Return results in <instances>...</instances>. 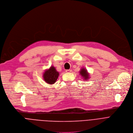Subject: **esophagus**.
Segmentation results:
<instances>
[{"mask_svg":"<svg viewBox=\"0 0 133 133\" xmlns=\"http://www.w3.org/2000/svg\"><path fill=\"white\" fill-rule=\"evenodd\" d=\"M65 72H66V73H70V72H72V70H66L65 71Z\"/></svg>","mask_w":133,"mask_h":133,"instance_id":"obj_1","label":"esophagus"}]
</instances>
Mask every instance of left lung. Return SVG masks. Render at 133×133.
Masks as SVG:
<instances>
[{
    "instance_id": "obj_1",
    "label": "left lung",
    "mask_w": 133,
    "mask_h": 133,
    "mask_svg": "<svg viewBox=\"0 0 133 133\" xmlns=\"http://www.w3.org/2000/svg\"><path fill=\"white\" fill-rule=\"evenodd\" d=\"M79 74L81 75V76L83 77L84 80H87L89 78V73H88L87 70L84 68H82L79 71Z\"/></svg>"
}]
</instances>
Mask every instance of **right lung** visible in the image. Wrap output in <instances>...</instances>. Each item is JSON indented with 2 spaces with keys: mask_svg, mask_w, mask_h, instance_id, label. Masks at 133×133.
<instances>
[{
  "mask_svg": "<svg viewBox=\"0 0 133 133\" xmlns=\"http://www.w3.org/2000/svg\"><path fill=\"white\" fill-rule=\"evenodd\" d=\"M59 73L56 70L54 66H51L49 69L45 70L43 74L44 81L49 84H53L56 83L59 77Z\"/></svg>",
  "mask_w": 133,
  "mask_h": 133,
  "instance_id": "add662e5",
  "label": "right lung"
}]
</instances>
